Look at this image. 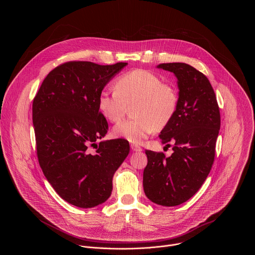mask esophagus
Segmentation results:
<instances>
[{"label": "esophagus", "instance_id": "esophagus-1", "mask_svg": "<svg viewBox=\"0 0 255 255\" xmlns=\"http://www.w3.org/2000/svg\"><path fill=\"white\" fill-rule=\"evenodd\" d=\"M130 148H131V150L132 151H134V152H141L142 151V148L141 147H139V146L134 145V144H131L130 145Z\"/></svg>", "mask_w": 255, "mask_h": 255}]
</instances>
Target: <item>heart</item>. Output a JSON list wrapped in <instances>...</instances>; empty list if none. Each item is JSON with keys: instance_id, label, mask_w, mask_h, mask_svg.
I'll list each match as a JSON object with an SVG mask.
<instances>
[{"instance_id": "heart-1", "label": "heart", "mask_w": 255, "mask_h": 255, "mask_svg": "<svg viewBox=\"0 0 255 255\" xmlns=\"http://www.w3.org/2000/svg\"><path fill=\"white\" fill-rule=\"evenodd\" d=\"M133 104L135 118L119 123L113 132L131 143H140L172 121L178 109L179 96L172 85L145 70L124 73L116 81V90L105 88L98 96L99 110L113 123L119 122L128 107Z\"/></svg>"}]
</instances>
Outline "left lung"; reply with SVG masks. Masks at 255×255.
I'll list each match as a JSON object with an SVG mask.
<instances>
[{"instance_id": "obj_1", "label": "left lung", "mask_w": 255, "mask_h": 255, "mask_svg": "<svg viewBox=\"0 0 255 255\" xmlns=\"http://www.w3.org/2000/svg\"><path fill=\"white\" fill-rule=\"evenodd\" d=\"M157 68L177 77L179 104L159 134L163 143L174 142L173 154L166 157L146 150L143 188L149 200L170 207L188 200L205 182L214 162L221 120L215 92L203 73L184 63Z\"/></svg>"}]
</instances>
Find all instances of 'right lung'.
Here are the masks:
<instances>
[{"label": "right lung", "mask_w": 255, "mask_h": 255, "mask_svg": "<svg viewBox=\"0 0 255 255\" xmlns=\"http://www.w3.org/2000/svg\"><path fill=\"white\" fill-rule=\"evenodd\" d=\"M127 65L68 62L48 73L33 100L40 167L56 192L76 207L92 208L109 198L114 174L129 153L126 139L101 140L108 123L98 107L100 92Z\"/></svg>", "instance_id": "obj_1"}]
</instances>
